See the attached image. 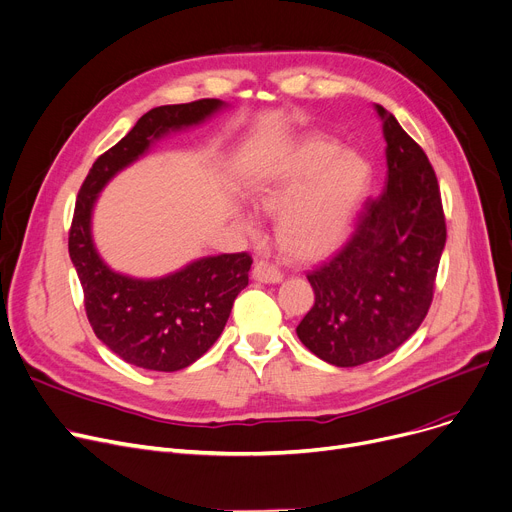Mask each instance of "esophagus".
Here are the masks:
<instances>
[{
    "label": "esophagus",
    "instance_id": "1",
    "mask_svg": "<svg viewBox=\"0 0 512 512\" xmlns=\"http://www.w3.org/2000/svg\"><path fill=\"white\" fill-rule=\"evenodd\" d=\"M282 271L267 261H257L253 265V280L261 284H280L282 282Z\"/></svg>",
    "mask_w": 512,
    "mask_h": 512
}]
</instances>
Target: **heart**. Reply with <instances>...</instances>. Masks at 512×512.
Masks as SVG:
<instances>
[{"label":"heart","mask_w":512,"mask_h":512,"mask_svg":"<svg viewBox=\"0 0 512 512\" xmlns=\"http://www.w3.org/2000/svg\"><path fill=\"white\" fill-rule=\"evenodd\" d=\"M368 183L370 166L362 156L309 138L265 170L251 187V199L263 214H280L276 234L284 251L317 259L344 241ZM238 222L257 232L249 214H238Z\"/></svg>","instance_id":"heart-1"}]
</instances>
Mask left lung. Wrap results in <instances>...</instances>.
Returning <instances> with one entry per match:
<instances>
[{
    "label": "left lung",
    "mask_w": 512,
    "mask_h": 512,
    "mask_svg": "<svg viewBox=\"0 0 512 512\" xmlns=\"http://www.w3.org/2000/svg\"><path fill=\"white\" fill-rule=\"evenodd\" d=\"M387 185L366 199L344 247L313 269V309L300 342L333 366H360L395 352L422 325L447 224L434 168L424 150L381 105Z\"/></svg>",
    "instance_id": "8db88e82"
}]
</instances>
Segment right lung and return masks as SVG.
Listing matches in <instances>:
<instances>
[{
	"label": "right lung",
	"mask_w": 512,
	"mask_h": 512,
	"mask_svg": "<svg viewBox=\"0 0 512 512\" xmlns=\"http://www.w3.org/2000/svg\"><path fill=\"white\" fill-rule=\"evenodd\" d=\"M222 107L218 98H201L148 111L121 142L96 158L80 187L67 247L84 290L86 317L100 342L133 366L175 372L206 354L220 337L234 298L249 284L253 259L249 253H224L156 280L123 276L94 247V203L102 187L162 135L206 121Z\"/></svg>",
	"instance_id": "1"
}]
</instances>
